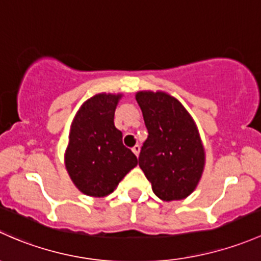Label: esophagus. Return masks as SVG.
<instances>
[{"mask_svg": "<svg viewBox=\"0 0 261 261\" xmlns=\"http://www.w3.org/2000/svg\"><path fill=\"white\" fill-rule=\"evenodd\" d=\"M132 150H133L134 154H136L137 157H138V155H139V152H141V147H139L138 144H136V146H134L133 148H132Z\"/></svg>", "mask_w": 261, "mask_h": 261, "instance_id": "1", "label": "esophagus"}]
</instances>
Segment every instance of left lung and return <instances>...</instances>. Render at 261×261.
I'll return each instance as SVG.
<instances>
[{"label": "left lung", "instance_id": "left-lung-1", "mask_svg": "<svg viewBox=\"0 0 261 261\" xmlns=\"http://www.w3.org/2000/svg\"><path fill=\"white\" fill-rule=\"evenodd\" d=\"M136 100L148 129L139 167L157 197L184 200L197 187L205 168L197 125L181 101L166 91H138Z\"/></svg>", "mask_w": 261, "mask_h": 261}]
</instances>
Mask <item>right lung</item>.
<instances>
[{"instance_id":"add662e5","label":"right lung","mask_w":261,"mask_h":261,"mask_svg":"<svg viewBox=\"0 0 261 261\" xmlns=\"http://www.w3.org/2000/svg\"><path fill=\"white\" fill-rule=\"evenodd\" d=\"M123 94L100 93L85 100L70 125L65 167L72 184L84 195L104 197L138 160L123 144L114 125V113Z\"/></svg>"}]
</instances>
